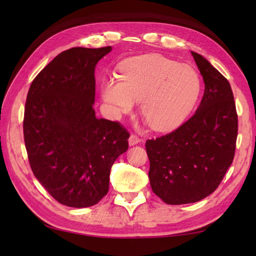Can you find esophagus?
<instances>
[{"instance_id": "34e87169", "label": "esophagus", "mask_w": 256, "mask_h": 256, "mask_svg": "<svg viewBox=\"0 0 256 256\" xmlns=\"http://www.w3.org/2000/svg\"><path fill=\"white\" fill-rule=\"evenodd\" d=\"M140 142H141V138L136 136H134V134H132V136H130V138H128V144L130 146H136L138 144H140Z\"/></svg>"}]
</instances>
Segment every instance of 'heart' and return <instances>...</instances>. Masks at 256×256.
<instances>
[{
  "mask_svg": "<svg viewBox=\"0 0 256 256\" xmlns=\"http://www.w3.org/2000/svg\"><path fill=\"white\" fill-rule=\"evenodd\" d=\"M201 80L193 68L159 54L128 58L120 78L102 84V98L120 118L140 100V110L151 128L172 131L184 123L200 97Z\"/></svg>",
  "mask_w": 256,
  "mask_h": 256,
  "instance_id": "heart-1",
  "label": "heart"
}]
</instances>
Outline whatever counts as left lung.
<instances>
[{
  "label": "left lung",
  "instance_id": "1",
  "mask_svg": "<svg viewBox=\"0 0 256 256\" xmlns=\"http://www.w3.org/2000/svg\"><path fill=\"white\" fill-rule=\"evenodd\" d=\"M190 53L204 81L200 106L174 132L146 142L151 188L167 204L210 196L235 156L238 120L230 84L206 58Z\"/></svg>",
  "mask_w": 256,
  "mask_h": 256
}]
</instances>
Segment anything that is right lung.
Instances as JSON below:
<instances>
[{"instance_id":"obj_1","label":"right lung","mask_w":256,"mask_h":256,"mask_svg":"<svg viewBox=\"0 0 256 256\" xmlns=\"http://www.w3.org/2000/svg\"><path fill=\"white\" fill-rule=\"evenodd\" d=\"M112 50L73 47L34 78L27 94L24 136L30 167L56 201L96 204L110 188V168L128 148V132L97 118L94 110L99 60Z\"/></svg>"}]
</instances>
